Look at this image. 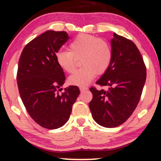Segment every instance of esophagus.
<instances>
[{"label": "esophagus", "instance_id": "obj_1", "mask_svg": "<svg viewBox=\"0 0 161 161\" xmlns=\"http://www.w3.org/2000/svg\"><path fill=\"white\" fill-rule=\"evenodd\" d=\"M79 89H80L81 92H84V91H86V90H88V88L85 86H80L79 87Z\"/></svg>", "mask_w": 161, "mask_h": 161}]
</instances>
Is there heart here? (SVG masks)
Instances as JSON below:
<instances>
[{
	"label": "heart",
	"instance_id": "obj_1",
	"mask_svg": "<svg viewBox=\"0 0 161 161\" xmlns=\"http://www.w3.org/2000/svg\"><path fill=\"white\" fill-rule=\"evenodd\" d=\"M81 57L82 67L69 78L72 86H86L95 78L97 73L103 74L108 69L113 59L111 45L97 36L80 34L71 41L69 51L61 50L55 55L57 64L68 73L74 71L77 59Z\"/></svg>",
	"mask_w": 161,
	"mask_h": 161
}]
</instances>
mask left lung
<instances>
[{"label": "left lung", "mask_w": 161, "mask_h": 161, "mask_svg": "<svg viewBox=\"0 0 161 161\" xmlns=\"http://www.w3.org/2000/svg\"><path fill=\"white\" fill-rule=\"evenodd\" d=\"M111 47V64L96 82L109 88H90L92 117L107 128L119 126L130 117L141 98L147 75L143 58L133 42L114 33Z\"/></svg>", "instance_id": "obj_1"}]
</instances>
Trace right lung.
<instances>
[{
	"mask_svg": "<svg viewBox=\"0 0 161 161\" xmlns=\"http://www.w3.org/2000/svg\"><path fill=\"white\" fill-rule=\"evenodd\" d=\"M69 38L64 31H46L25 46L19 60L16 80L22 101L33 120L48 129L68 121L80 94L75 86L58 92L66 78L55 55Z\"/></svg>",
	"mask_w": 161,
	"mask_h": 161,
	"instance_id": "add662e5",
	"label": "right lung"
}]
</instances>
